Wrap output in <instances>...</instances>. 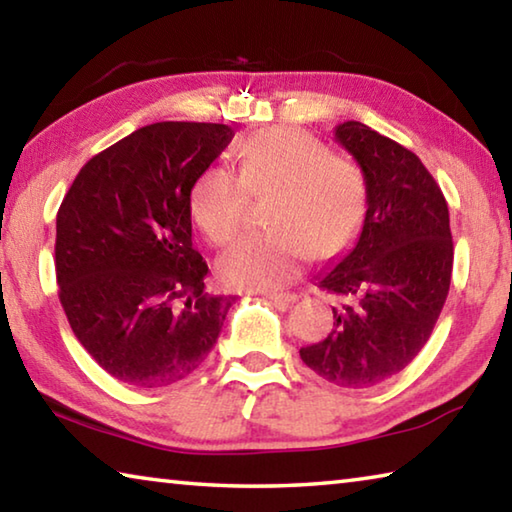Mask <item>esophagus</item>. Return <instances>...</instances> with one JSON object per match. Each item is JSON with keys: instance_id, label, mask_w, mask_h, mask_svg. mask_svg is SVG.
<instances>
[{"instance_id": "obj_1", "label": "esophagus", "mask_w": 512, "mask_h": 512, "mask_svg": "<svg viewBox=\"0 0 512 512\" xmlns=\"http://www.w3.org/2000/svg\"><path fill=\"white\" fill-rule=\"evenodd\" d=\"M262 296L271 300L273 305H291V302L298 300L296 293H262Z\"/></svg>"}]
</instances>
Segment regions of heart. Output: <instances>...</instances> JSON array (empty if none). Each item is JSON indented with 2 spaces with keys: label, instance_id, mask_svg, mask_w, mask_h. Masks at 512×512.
I'll use <instances>...</instances> for the list:
<instances>
[{
  "label": "heart",
  "instance_id": "b5f03b06",
  "mask_svg": "<svg viewBox=\"0 0 512 512\" xmlns=\"http://www.w3.org/2000/svg\"><path fill=\"white\" fill-rule=\"evenodd\" d=\"M239 176L223 164H210L189 192L196 228L223 246L244 225L246 189L255 194L273 189L266 207L271 228L241 237L219 259V277L230 289L284 287L309 257L329 259L348 248L366 216L368 185L359 164L329 153L296 126L250 135L239 146Z\"/></svg>",
  "mask_w": 512,
  "mask_h": 512
}]
</instances>
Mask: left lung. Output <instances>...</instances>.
Masks as SVG:
<instances>
[{"mask_svg":"<svg viewBox=\"0 0 512 512\" xmlns=\"http://www.w3.org/2000/svg\"><path fill=\"white\" fill-rule=\"evenodd\" d=\"M334 140L366 176L368 210L357 244L318 277L336 298L334 325L300 359L343 388H368L418 357L443 311L454 244L447 201L418 155L361 121Z\"/></svg>","mask_w":512,"mask_h":512,"instance_id":"obj_1","label":"left lung"}]
</instances>
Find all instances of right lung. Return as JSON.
Masks as SVG:
<instances>
[{"instance_id":"1","label":"right lung","mask_w":512,"mask_h":512,"mask_svg":"<svg viewBox=\"0 0 512 512\" xmlns=\"http://www.w3.org/2000/svg\"><path fill=\"white\" fill-rule=\"evenodd\" d=\"M235 131L160 121L94 155L56 216L58 298L90 357L135 388L201 366L232 296L205 293L189 192Z\"/></svg>"}]
</instances>
